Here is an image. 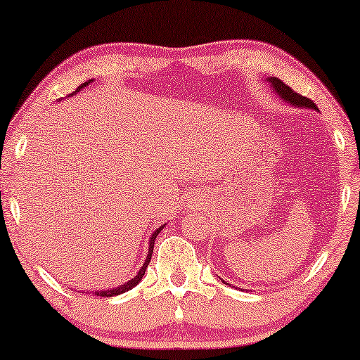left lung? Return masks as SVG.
Segmentation results:
<instances>
[{"label": "left lung", "instance_id": "obj_1", "mask_svg": "<svg viewBox=\"0 0 360 360\" xmlns=\"http://www.w3.org/2000/svg\"><path fill=\"white\" fill-rule=\"evenodd\" d=\"M267 82L270 83V86L274 88V91L277 93V95L282 98L283 101L290 103V105L295 106V108H308V110L318 111L316 105H314L311 100H308V98L298 95L297 91H293L292 88H290L288 85H285V83L282 80H278V78L270 77V78H267Z\"/></svg>", "mask_w": 360, "mask_h": 360}]
</instances>
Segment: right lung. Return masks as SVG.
Masks as SVG:
<instances>
[{
	"label": "right lung",
	"mask_w": 360,
	"mask_h": 360,
	"mask_svg": "<svg viewBox=\"0 0 360 360\" xmlns=\"http://www.w3.org/2000/svg\"><path fill=\"white\" fill-rule=\"evenodd\" d=\"M90 82H93V80H90ZM86 85H88V82H85V83H83V85L78 86V90H77V91H80L82 88H85ZM72 95H73V93H72ZM162 229H164V226H160L159 229H155V231H154V234L150 236V239H149V252H147L146 262L142 264V267L139 269V272H137V275H136L134 278H131L129 282L124 283V285H120V287H116V288H111V290H101V292H93V295H96V297H115V295H121V293L127 292V290L134 288L136 285L141 282L142 277H144V274H146V269H147V265H149L150 259H152V252H154V243H155V238H157V234H159Z\"/></svg>",
	"instance_id": "obj_1"
}]
</instances>
